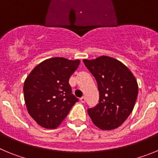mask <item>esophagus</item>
Segmentation results:
<instances>
[{"mask_svg":"<svg viewBox=\"0 0 158 158\" xmlns=\"http://www.w3.org/2000/svg\"><path fill=\"white\" fill-rule=\"evenodd\" d=\"M80 100H81V103H85V100H86V99H85V96H82L81 98L80 99Z\"/></svg>","mask_w":158,"mask_h":158,"instance_id":"1","label":"esophagus"}]
</instances>
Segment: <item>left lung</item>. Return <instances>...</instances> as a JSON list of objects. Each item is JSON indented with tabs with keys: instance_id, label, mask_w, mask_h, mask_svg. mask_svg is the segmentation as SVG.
<instances>
[{
	"instance_id": "8db88e82",
	"label": "left lung",
	"mask_w": 158,
	"mask_h": 158,
	"mask_svg": "<svg viewBox=\"0 0 158 158\" xmlns=\"http://www.w3.org/2000/svg\"><path fill=\"white\" fill-rule=\"evenodd\" d=\"M98 86V104L89 108L93 123L101 130L110 131L121 126L135 107L139 85L126 65L108 56L83 60Z\"/></svg>"
}]
</instances>
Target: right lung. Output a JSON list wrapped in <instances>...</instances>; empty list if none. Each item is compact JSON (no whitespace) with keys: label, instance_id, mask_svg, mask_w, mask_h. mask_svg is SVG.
<instances>
[{"label":"right lung","instance_id":"obj_1","mask_svg":"<svg viewBox=\"0 0 158 158\" xmlns=\"http://www.w3.org/2000/svg\"><path fill=\"white\" fill-rule=\"evenodd\" d=\"M80 60L51 58L36 65L23 84L29 115L42 127L55 129L65 119L78 99L69 84Z\"/></svg>","mask_w":158,"mask_h":158}]
</instances>
